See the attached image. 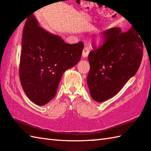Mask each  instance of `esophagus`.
I'll use <instances>...</instances> for the list:
<instances>
[{
  "mask_svg": "<svg viewBox=\"0 0 151 151\" xmlns=\"http://www.w3.org/2000/svg\"><path fill=\"white\" fill-rule=\"evenodd\" d=\"M89 50L88 49V47H84V48L83 50V52H82V56L83 58L88 57V55L89 54Z\"/></svg>",
  "mask_w": 151,
  "mask_h": 151,
  "instance_id": "esophagus-1",
  "label": "esophagus"
}]
</instances>
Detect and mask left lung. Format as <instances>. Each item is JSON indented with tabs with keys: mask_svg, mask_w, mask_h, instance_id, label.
<instances>
[{
	"mask_svg": "<svg viewBox=\"0 0 151 151\" xmlns=\"http://www.w3.org/2000/svg\"><path fill=\"white\" fill-rule=\"evenodd\" d=\"M104 42L89 52L87 82L95 101L104 102L115 96L141 65L143 41L134 27L122 32L112 28L104 33Z\"/></svg>",
	"mask_w": 151,
	"mask_h": 151,
	"instance_id": "8db88e82",
	"label": "left lung"
}]
</instances>
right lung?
Here are the masks:
<instances>
[{"mask_svg": "<svg viewBox=\"0 0 151 151\" xmlns=\"http://www.w3.org/2000/svg\"><path fill=\"white\" fill-rule=\"evenodd\" d=\"M84 45L65 43L39 26L34 14L26 19L22 39L19 76L32 101L44 105L55 97L63 73L81 59Z\"/></svg>", "mask_w": 151, "mask_h": 151, "instance_id": "obj_1", "label": "right lung"}]
</instances>
